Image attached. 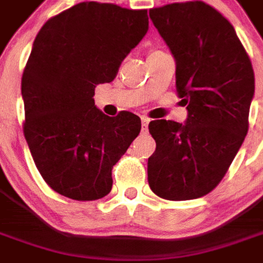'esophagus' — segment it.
Returning a JSON list of instances; mask_svg holds the SVG:
<instances>
[{"label":"esophagus","instance_id":"obj_1","mask_svg":"<svg viewBox=\"0 0 263 263\" xmlns=\"http://www.w3.org/2000/svg\"><path fill=\"white\" fill-rule=\"evenodd\" d=\"M149 118L148 117H142V132L148 131V124H149Z\"/></svg>","mask_w":263,"mask_h":263}]
</instances>
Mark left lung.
Masks as SVG:
<instances>
[{
  "mask_svg": "<svg viewBox=\"0 0 263 263\" xmlns=\"http://www.w3.org/2000/svg\"><path fill=\"white\" fill-rule=\"evenodd\" d=\"M149 16L176 60L184 124L156 120L148 182L166 200H193L222 180L248 132L254 69L234 26L203 1L163 5Z\"/></svg>",
  "mask_w": 263,
  "mask_h": 263,
  "instance_id": "left-lung-1",
  "label": "left lung"
}]
</instances>
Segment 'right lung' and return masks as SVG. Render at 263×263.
Here are the masks:
<instances>
[{
    "label": "right lung",
    "instance_id": "obj_1",
    "mask_svg": "<svg viewBox=\"0 0 263 263\" xmlns=\"http://www.w3.org/2000/svg\"><path fill=\"white\" fill-rule=\"evenodd\" d=\"M148 11L80 3L42 26L22 74L24 135L45 182L65 197L91 201L112 187V166L139 135L141 120L94 105L97 84L115 79L148 32Z\"/></svg>",
    "mask_w": 263,
    "mask_h": 263
}]
</instances>
